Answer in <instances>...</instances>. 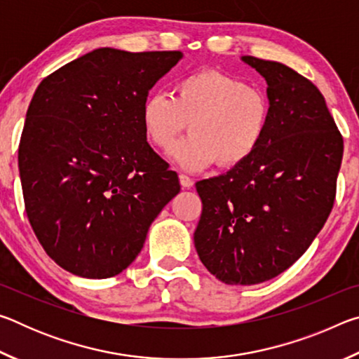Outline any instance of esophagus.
<instances>
[{
    "mask_svg": "<svg viewBox=\"0 0 359 359\" xmlns=\"http://www.w3.org/2000/svg\"><path fill=\"white\" fill-rule=\"evenodd\" d=\"M179 180H180V185L184 187V188H190V187H193V179L191 177H188V175H185V174H180L179 175Z\"/></svg>",
    "mask_w": 359,
    "mask_h": 359,
    "instance_id": "obj_1",
    "label": "esophagus"
}]
</instances>
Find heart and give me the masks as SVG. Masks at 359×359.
<instances>
[{
  "instance_id": "b5f03b06",
  "label": "heart",
  "mask_w": 359,
  "mask_h": 359,
  "mask_svg": "<svg viewBox=\"0 0 359 359\" xmlns=\"http://www.w3.org/2000/svg\"><path fill=\"white\" fill-rule=\"evenodd\" d=\"M145 136L163 154L174 149L187 130L191 135L174 150L188 171L217 161L236 168L259 149L271 123V101L264 90L220 71L204 69L175 79L171 96L151 93L144 100Z\"/></svg>"
}]
</instances>
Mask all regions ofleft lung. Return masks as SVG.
<instances>
[{"instance_id": "8db88e82", "label": "left lung", "mask_w": 359, "mask_h": 359, "mask_svg": "<svg viewBox=\"0 0 359 359\" xmlns=\"http://www.w3.org/2000/svg\"><path fill=\"white\" fill-rule=\"evenodd\" d=\"M242 62L266 79L269 130L245 163L196 184L203 212L194 247L218 280L257 285L288 269L323 228L344 139L309 79L269 60Z\"/></svg>"}]
</instances>
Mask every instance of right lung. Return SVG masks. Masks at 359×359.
<instances>
[{
  "instance_id": "add662e5",
  "label": "right lung",
  "mask_w": 359,
  "mask_h": 359,
  "mask_svg": "<svg viewBox=\"0 0 359 359\" xmlns=\"http://www.w3.org/2000/svg\"><path fill=\"white\" fill-rule=\"evenodd\" d=\"M180 58L102 47L36 88L19 145L25 210L42 248L71 274H120L180 191L141 121L149 90Z\"/></svg>"
}]
</instances>
